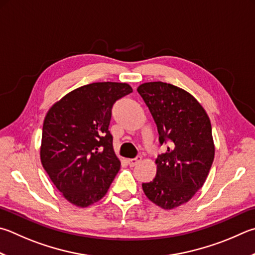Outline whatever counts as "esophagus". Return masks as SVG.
Returning <instances> with one entry per match:
<instances>
[{
	"instance_id": "esophagus-1",
	"label": "esophagus",
	"mask_w": 255,
	"mask_h": 255,
	"mask_svg": "<svg viewBox=\"0 0 255 255\" xmlns=\"http://www.w3.org/2000/svg\"><path fill=\"white\" fill-rule=\"evenodd\" d=\"M141 160V157H137V158H133V159H128V164L129 166H136L137 164H139Z\"/></svg>"
}]
</instances>
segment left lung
I'll return each instance as SVG.
<instances>
[{
  "label": "left lung",
  "instance_id": "obj_1",
  "mask_svg": "<svg viewBox=\"0 0 255 255\" xmlns=\"http://www.w3.org/2000/svg\"><path fill=\"white\" fill-rule=\"evenodd\" d=\"M167 150L157 157L155 178L142 184L149 201L164 210L187 203L201 189L214 160L211 120L186 90L170 83L145 82L137 88Z\"/></svg>",
  "mask_w": 255,
  "mask_h": 255
}]
</instances>
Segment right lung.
<instances>
[{
	"label": "right lung",
	"mask_w": 255,
	"mask_h": 255,
	"mask_svg": "<svg viewBox=\"0 0 255 255\" xmlns=\"http://www.w3.org/2000/svg\"><path fill=\"white\" fill-rule=\"evenodd\" d=\"M130 92L125 82H94L69 92L45 115L41 164L71 204L88 207L107 194L120 168L108 130L112 109Z\"/></svg>",
	"instance_id": "right-lung-1"
}]
</instances>
